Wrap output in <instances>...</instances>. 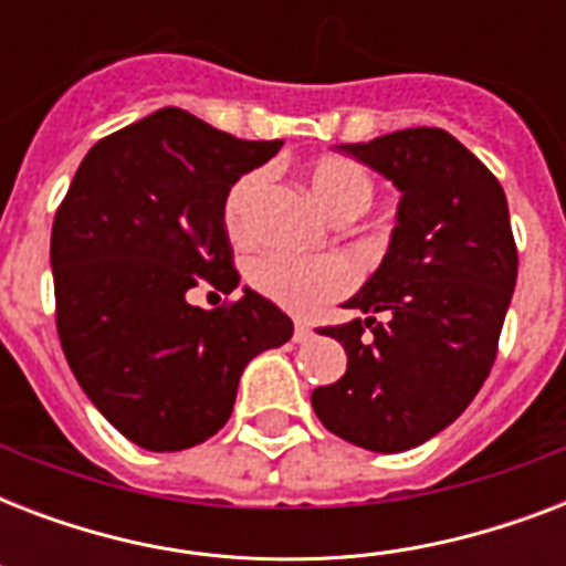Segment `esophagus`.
<instances>
[{"label": "esophagus", "mask_w": 566, "mask_h": 566, "mask_svg": "<svg viewBox=\"0 0 566 566\" xmlns=\"http://www.w3.org/2000/svg\"><path fill=\"white\" fill-rule=\"evenodd\" d=\"M311 337H314V328H311L308 323H296V326H293V340H296V344H308Z\"/></svg>", "instance_id": "obj_1"}]
</instances>
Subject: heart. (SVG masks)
<instances>
[{
  "label": "heart",
  "mask_w": 566,
  "mask_h": 566,
  "mask_svg": "<svg viewBox=\"0 0 566 566\" xmlns=\"http://www.w3.org/2000/svg\"><path fill=\"white\" fill-rule=\"evenodd\" d=\"M264 176L258 170L240 176L222 202V220L231 238L243 234V222ZM314 202L335 220L358 217L370 208L376 185L367 167L346 155H323L305 167ZM249 284L261 296L293 314H311L323 308L326 302L337 300L340 293L353 287V270L340 258H287L264 255L249 266Z\"/></svg>",
  "instance_id": "heart-1"
}]
</instances>
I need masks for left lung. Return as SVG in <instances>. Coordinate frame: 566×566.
<instances>
[{"instance_id": "left-lung-1", "label": "left lung", "mask_w": 566, "mask_h": 566, "mask_svg": "<svg viewBox=\"0 0 566 566\" xmlns=\"http://www.w3.org/2000/svg\"><path fill=\"white\" fill-rule=\"evenodd\" d=\"M346 155L402 193L387 255L328 326L346 373L311 405L332 434L370 452L420 447L473 402L491 373L517 284L505 190L443 128H402ZM381 316V321H376Z\"/></svg>"}]
</instances>
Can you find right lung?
<instances>
[{
  "label": "right lung",
  "mask_w": 566,
  "mask_h": 566,
  "mask_svg": "<svg viewBox=\"0 0 566 566\" xmlns=\"http://www.w3.org/2000/svg\"><path fill=\"white\" fill-rule=\"evenodd\" d=\"M279 149L161 108L102 137L57 208L61 349L102 417L149 452L217 434L247 364L291 340V317L249 287L213 311L188 302L199 279L238 287L222 202Z\"/></svg>",
  "instance_id": "add662e5"
}]
</instances>
